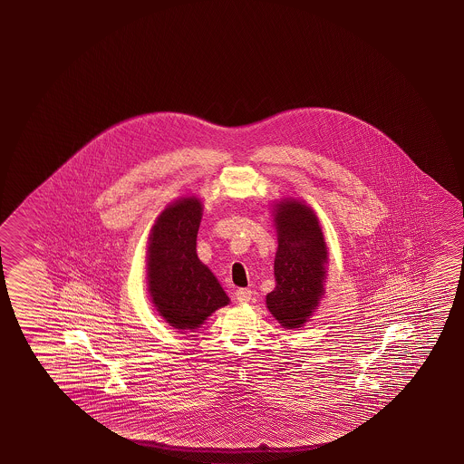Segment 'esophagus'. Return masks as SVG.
<instances>
[{"instance_id": "1", "label": "esophagus", "mask_w": 464, "mask_h": 464, "mask_svg": "<svg viewBox=\"0 0 464 464\" xmlns=\"http://www.w3.org/2000/svg\"><path fill=\"white\" fill-rule=\"evenodd\" d=\"M236 299H237V303H249L252 299V291L247 288H239L236 291Z\"/></svg>"}]
</instances>
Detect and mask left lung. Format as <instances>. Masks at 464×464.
<instances>
[{"mask_svg": "<svg viewBox=\"0 0 464 464\" xmlns=\"http://www.w3.org/2000/svg\"><path fill=\"white\" fill-rule=\"evenodd\" d=\"M275 223V289L266 295V307L283 327L297 328L324 295L327 246L315 213L297 200L281 202Z\"/></svg>", "mask_w": 464, "mask_h": 464, "instance_id": "8db88e82", "label": "left lung"}]
</instances>
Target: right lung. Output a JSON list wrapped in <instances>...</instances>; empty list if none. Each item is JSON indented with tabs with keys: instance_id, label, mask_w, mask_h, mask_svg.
<instances>
[{
	"instance_id": "1",
	"label": "right lung",
	"mask_w": 464,
	"mask_h": 464,
	"mask_svg": "<svg viewBox=\"0 0 464 464\" xmlns=\"http://www.w3.org/2000/svg\"><path fill=\"white\" fill-rule=\"evenodd\" d=\"M202 204L188 198L167 207L153 225L149 243V291L171 327L192 330L229 303L227 293L198 257Z\"/></svg>"
}]
</instances>
